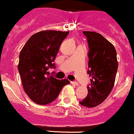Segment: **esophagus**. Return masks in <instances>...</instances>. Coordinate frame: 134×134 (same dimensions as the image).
<instances>
[{
    "mask_svg": "<svg viewBox=\"0 0 134 134\" xmlns=\"http://www.w3.org/2000/svg\"><path fill=\"white\" fill-rule=\"evenodd\" d=\"M71 84H72L73 86H79V84H78L77 82H71Z\"/></svg>",
    "mask_w": 134,
    "mask_h": 134,
    "instance_id": "1",
    "label": "esophagus"
}]
</instances>
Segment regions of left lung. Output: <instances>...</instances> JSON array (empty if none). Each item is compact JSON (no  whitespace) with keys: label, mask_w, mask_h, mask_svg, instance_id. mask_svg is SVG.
Segmentation results:
<instances>
[{"label":"left lung","mask_w":134,"mask_h":134,"mask_svg":"<svg viewBox=\"0 0 134 134\" xmlns=\"http://www.w3.org/2000/svg\"><path fill=\"white\" fill-rule=\"evenodd\" d=\"M89 47L87 73L91 77L88 86V96L80 102L86 107L92 108L103 102L114 86L118 63L113 45L99 33L84 31Z\"/></svg>","instance_id":"8db88e82"}]
</instances>
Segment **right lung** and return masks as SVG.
Here are the masks:
<instances>
[{"mask_svg":"<svg viewBox=\"0 0 134 134\" xmlns=\"http://www.w3.org/2000/svg\"><path fill=\"white\" fill-rule=\"evenodd\" d=\"M68 34V31H41L29 38L21 50L18 69L23 89L37 104L51 103L62 88L70 84L68 80H57L48 72L49 67L54 68L53 62Z\"/></svg>","mask_w":134,"mask_h":134,"instance_id":"1","label":"right lung"}]
</instances>
